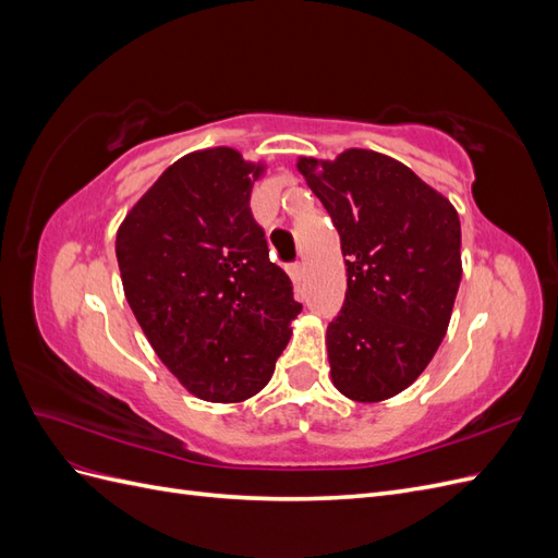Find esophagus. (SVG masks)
I'll return each instance as SVG.
<instances>
[{
  "label": "esophagus",
  "mask_w": 558,
  "mask_h": 558,
  "mask_svg": "<svg viewBox=\"0 0 558 558\" xmlns=\"http://www.w3.org/2000/svg\"><path fill=\"white\" fill-rule=\"evenodd\" d=\"M289 275H291L293 283H300V281H302V275H305V267H302L300 263H293V265L289 267Z\"/></svg>",
  "instance_id": "1"
}]
</instances>
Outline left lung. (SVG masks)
<instances>
[{"label":"left lung","mask_w":558,"mask_h":558,"mask_svg":"<svg viewBox=\"0 0 558 558\" xmlns=\"http://www.w3.org/2000/svg\"><path fill=\"white\" fill-rule=\"evenodd\" d=\"M347 256L344 305L326 332L330 377L356 402L404 391L447 335L461 283V221L408 165L349 148L300 158Z\"/></svg>","instance_id":"obj_1"}]
</instances>
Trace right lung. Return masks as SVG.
Returning <instances> with one entry per match:
<instances>
[{"label":"right lung","mask_w":558,"mask_h":558,"mask_svg":"<svg viewBox=\"0 0 558 558\" xmlns=\"http://www.w3.org/2000/svg\"><path fill=\"white\" fill-rule=\"evenodd\" d=\"M263 162L216 146L167 167L116 232L128 305L158 359L209 402H242L275 373L302 305L248 207Z\"/></svg>","instance_id":"add662e5"}]
</instances>
